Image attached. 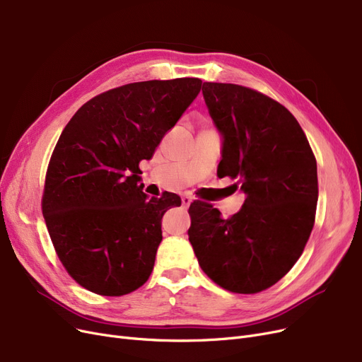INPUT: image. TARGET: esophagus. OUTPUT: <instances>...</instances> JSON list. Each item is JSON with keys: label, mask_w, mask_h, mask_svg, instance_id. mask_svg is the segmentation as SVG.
I'll return each instance as SVG.
<instances>
[{"label": "esophagus", "mask_w": 362, "mask_h": 362, "mask_svg": "<svg viewBox=\"0 0 362 362\" xmlns=\"http://www.w3.org/2000/svg\"><path fill=\"white\" fill-rule=\"evenodd\" d=\"M191 202H192V198H191V197H187V195H183V197H182V206H183L185 209L189 207Z\"/></svg>", "instance_id": "obj_1"}]
</instances>
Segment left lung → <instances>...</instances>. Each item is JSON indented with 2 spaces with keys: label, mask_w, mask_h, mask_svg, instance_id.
Returning <instances> with one entry per match:
<instances>
[{
  "label": "left lung",
  "mask_w": 362,
  "mask_h": 362,
  "mask_svg": "<svg viewBox=\"0 0 362 362\" xmlns=\"http://www.w3.org/2000/svg\"><path fill=\"white\" fill-rule=\"evenodd\" d=\"M202 96L222 136L220 177L245 201L225 218L207 202L189 207V243L201 269L233 293L269 288L300 257L315 222L317 161L287 107L251 88L204 83Z\"/></svg>",
  "instance_id": "1"
}]
</instances>
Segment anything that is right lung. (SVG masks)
I'll return each mask as SVG.
<instances>
[{"label":"right lung","mask_w":362,"mask_h":362,"mask_svg":"<svg viewBox=\"0 0 362 362\" xmlns=\"http://www.w3.org/2000/svg\"><path fill=\"white\" fill-rule=\"evenodd\" d=\"M201 84L176 78L109 90L84 103L62 132L42 214L60 262L84 288L122 296L148 281L161 218L182 201L170 192L148 199L139 163L152 158Z\"/></svg>","instance_id":"add662e5"}]
</instances>
